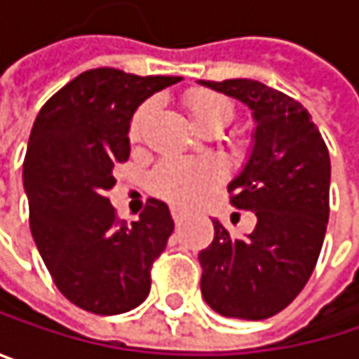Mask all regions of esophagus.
<instances>
[{
  "label": "esophagus",
  "mask_w": 359,
  "mask_h": 359,
  "mask_svg": "<svg viewBox=\"0 0 359 359\" xmlns=\"http://www.w3.org/2000/svg\"><path fill=\"white\" fill-rule=\"evenodd\" d=\"M170 214H172L175 222H180V220H182V218L187 216V212H184L182 208H172V210H170Z\"/></svg>",
  "instance_id": "esophagus-1"
}]
</instances>
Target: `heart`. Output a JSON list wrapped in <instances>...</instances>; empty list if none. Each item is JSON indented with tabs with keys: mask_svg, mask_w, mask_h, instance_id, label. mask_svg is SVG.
<instances>
[{
	"mask_svg": "<svg viewBox=\"0 0 359 359\" xmlns=\"http://www.w3.org/2000/svg\"><path fill=\"white\" fill-rule=\"evenodd\" d=\"M154 104L147 102L135 111L128 135L130 141H139L154 114ZM184 109L191 124L203 135H218L226 128L235 116L229 97L214 91H191L184 97ZM222 177L218 162L210 158H166L154 170V189L164 199L177 205H193L201 201Z\"/></svg>",
	"mask_w": 359,
	"mask_h": 359,
	"instance_id": "1",
	"label": "heart"
}]
</instances>
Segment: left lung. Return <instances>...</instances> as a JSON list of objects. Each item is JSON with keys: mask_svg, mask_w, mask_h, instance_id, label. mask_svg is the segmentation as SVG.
<instances>
[{"mask_svg": "<svg viewBox=\"0 0 359 359\" xmlns=\"http://www.w3.org/2000/svg\"><path fill=\"white\" fill-rule=\"evenodd\" d=\"M199 83L253 114L250 160L229 193L235 208L257 218L245 237L212 220L214 241L199 251L201 295L226 318L264 320L285 310L316 268L328 222V149L293 97L251 79Z\"/></svg>", "mask_w": 359, "mask_h": 359, "instance_id": "1", "label": "left lung"}]
</instances>
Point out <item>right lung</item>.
Here are the masks:
<instances>
[{
    "instance_id": "1",
    "label": "right lung",
    "mask_w": 359,
    "mask_h": 359,
    "mask_svg": "<svg viewBox=\"0 0 359 359\" xmlns=\"http://www.w3.org/2000/svg\"><path fill=\"white\" fill-rule=\"evenodd\" d=\"M179 81L95 68L36 114L22 170L31 233L60 293L87 312L124 314L149 295L151 266L175 231L170 210L149 199L126 224L108 191L114 164L130 156L135 109Z\"/></svg>"
}]
</instances>
